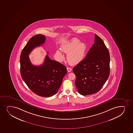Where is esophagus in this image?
<instances>
[{
  "mask_svg": "<svg viewBox=\"0 0 133 133\" xmlns=\"http://www.w3.org/2000/svg\"><path fill=\"white\" fill-rule=\"evenodd\" d=\"M67 69L68 72H70L72 71V69L70 68L67 67Z\"/></svg>",
  "mask_w": 133,
  "mask_h": 133,
  "instance_id": "obj_1",
  "label": "esophagus"
}]
</instances>
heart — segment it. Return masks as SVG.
I'll list each match as a JSON object with an SVG mask.
<instances>
[{
    "mask_svg": "<svg viewBox=\"0 0 133 133\" xmlns=\"http://www.w3.org/2000/svg\"><path fill=\"white\" fill-rule=\"evenodd\" d=\"M61 49L63 52L67 53V59L68 62L71 64H77L84 59L87 46L84 43L80 42L78 39L73 38L62 45ZM56 55L60 61L64 59V55L59 50L56 51Z\"/></svg>",
    "mask_w": 133,
    "mask_h": 133,
    "instance_id": "b5f03b06",
    "label": "heart"
}]
</instances>
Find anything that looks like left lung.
<instances>
[{"label": "left lung", "instance_id": "left-lung-1", "mask_svg": "<svg viewBox=\"0 0 133 133\" xmlns=\"http://www.w3.org/2000/svg\"><path fill=\"white\" fill-rule=\"evenodd\" d=\"M110 56L102 39L95 34L94 43L85 58L72 69L76 76L78 92L85 96L98 92L104 85L110 73Z\"/></svg>", "mask_w": 133, "mask_h": 133}]
</instances>
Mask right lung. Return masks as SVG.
<instances>
[{
    "mask_svg": "<svg viewBox=\"0 0 133 133\" xmlns=\"http://www.w3.org/2000/svg\"><path fill=\"white\" fill-rule=\"evenodd\" d=\"M45 39L44 36L38 34L28 41L21 53V74L23 81L35 94L50 97L58 91L67 72L64 65L50 59L48 55L41 65L31 64L28 55L34 48L43 44Z\"/></svg>",
    "mask_w": 133,
    "mask_h": 133,
    "instance_id": "obj_1",
    "label": "right lung"
}]
</instances>
